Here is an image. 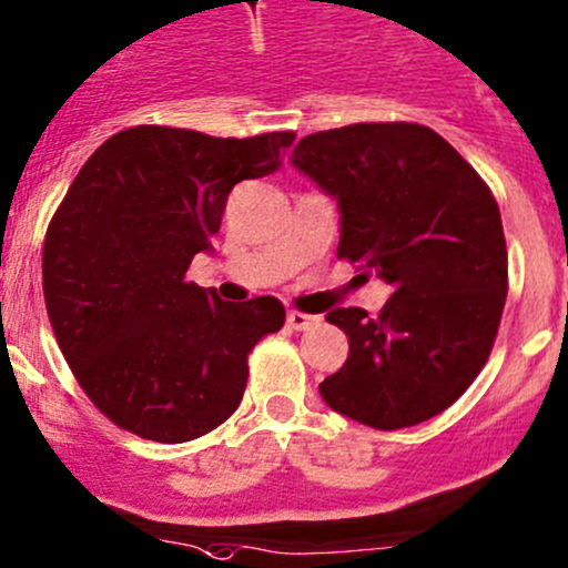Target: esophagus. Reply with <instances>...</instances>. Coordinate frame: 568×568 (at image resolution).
<instances>
[{
	"instance_id": "34e87169",
	"label": "esophagus",
	"mask_w": 568,
	"mask_h": 568,
	"mask_svg": "<svg viewBox=\"0 0 568 568\" xmlns=\"http://www.w3.org/2000/svg\"><path fill=\"white\" fill-rule=\"evenodd\" d=\"M291 331H311L314 325H320V316H311V314H300V311H288L285 316Z\"/></svg>"
}]
</instances>
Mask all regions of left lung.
Listing matches in <instances>:
<instances>
[{"instance_id":"1","label":"left lung","mask_w":568,"mask_h":568,"mask_svg":"<svg viewBox=\"0 0 568 568\" xmlns=\"http://www.w3.org/2000/svg\"><path fill=\"white\" fill-rule=\"evenodd\" d=\"M291 164L338 201V257L392 285L378 316L336 308L349 356L325 404L395 432L439 415L490 356L507 300L499 204L437 131L356 123L302 136Z\"/></svg>"}]
</instances>
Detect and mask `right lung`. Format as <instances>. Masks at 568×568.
<instances>
[{
	"label": "right lung",
	"mask_w": 568,
	"mask_h": 568,
	"mask_svg": "<svg viewBox=\"0 0 568 568\" xmlns=\"http://www.w3.org/2000/svg\"><path fill=\"white\" fill-rule=\"evenodd\" d=\"M294 131L221 140L136 125L109 136L69 184L44 237V302L58 347L114 426L187 443L241 404L248 353L285 322L274 296L232 305L187 283L226 195L268 176Z\"/></svg>",
	"instance_id": "obj_1"
}]
</instances>
